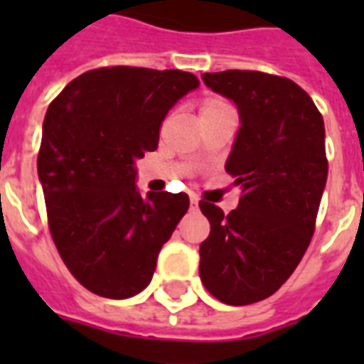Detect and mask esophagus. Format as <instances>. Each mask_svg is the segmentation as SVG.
<instances>
[{
    "label": "esophagus",
    "instance_id": "1",
    "mask_svg": "<svg viewBox=\"0 0 364 364\" xmlns=\"http://www.w3.org/2000/svg\"><path fill=\"white\" fill-rule=\"evenodd\" d=\"M191 205H193V208L198 205V198H196V196H191Z\"/></svg>",
    "mask_w": 364,
    "mask_h": 364
}]
</instances>
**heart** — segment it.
Masks as SVG:
<instances>
[{
    "label": "heart",
    "mask_w": 364,
    "mask_h": 364,
    "mask_svg": "<svg viewBox=\"0 0 364 364\" xmlns=\"http://www.w3.org/2000/svg\"><path fill=\"white\" fill-rule=\"evenodd\" d=\"M230 109V105L223 100H205L202 107H200V115H205V113H215V111Z\"/></svg>",
    "instance_id": "b5f03b06"
}]
</instances>
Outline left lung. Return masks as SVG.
<instances>
[{"label":"left lung","instance_id":"1","mask_svg":"<svg viewBox=\"0 0 364 364\" xmlns=\"http://www.w3.org/2000/svg\"><path fill=\"white\" fill-rule=\"evenodd\" d=\"M202 81L238 107L225 170L242 198L228 215L200 202L211 225L200 245V277L225 304H253L287 282L310 245L328 171L325 124L310 96L285 77L228 70Z\"/></svg>","mask_w":364,"mask_h":364}]
</instances>
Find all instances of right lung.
Returning <instances> with one entry per match:
<instances>
[{
  "mask_svg": "<svg viewBox=\"0 0 364 364\" xmlns=\"http://www.w3.org/2000/svg\"><path fill=\"white\" fill-rule=\"evenodd\" d=\"M198 87L187 71L117 65L82 73L48 105L37 176L56 249L88 291L128 299L153 279L188 196H143L136 160L159 147L168 111Z\"/></svg>",
  "mask_w": 364,
  "mask_h": 364,
  "instance_id": "1",
  "label": "right lung"
}]
</instances>
